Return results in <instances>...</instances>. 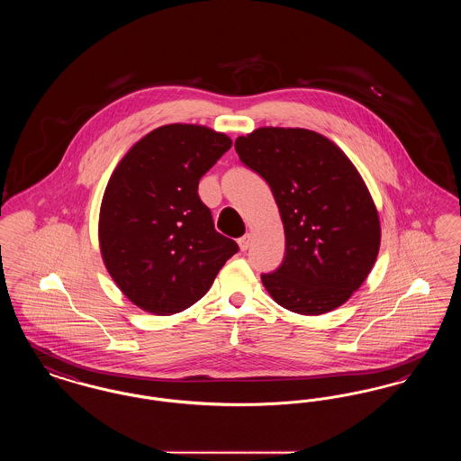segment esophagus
<instances>
[{
	"mask_svg": "<svg viewBox=\"0 0 461 461\" xmlns=\"http://www.w3.org/2000/svg\"><path fill=\"white\" fill-rule=\"evenodd\" d=\"M239 247H240V250H247L250 247V235H243L241 239H239Z\"/></svg>",
	"mask_w": 461,
	"mask_h": 461,
	"instance_id": "34e87169",
	"label": "esophagus"
}]
</instances>
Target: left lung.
Instances as JSON below:
<instances>
[{"mask_svg": "<svg viewBox=\"0 0 461 461\" xmlns=\"http://www.w3.org/2000/svg\"><path fill=\"white\" fill-rule=\"evenodd\" d=\"M235 150L267 181L285 230L284 263L261 276L267 294L306 316L342 306L380 249L378 211L349 157L320 132L271 126L239 136Z\"/></svg>", "mask_w": 461, "mask_h": 461, "instance_id": "left-lung-1", "label": "left lung"}]
</instances>
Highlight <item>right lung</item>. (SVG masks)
<instances>
[{
  "mask_svg": "<svg viewBox=\"0 0 461 461\" xmlns=\"http://www.w3.org/2000/svg\"><path fill=\"white\" fill-rule=\"evenodd\" d=\"M231 138L166 124L138 140L110 176L98 241L115 285L134 306L169 316L194 306L239 245L214 230L198 181Z\"/></svg>",
  "mask_w": 461,
  "mask_h": 461,
  "instance_id": "1",
  "label": "right lung"
}]
</instances>
